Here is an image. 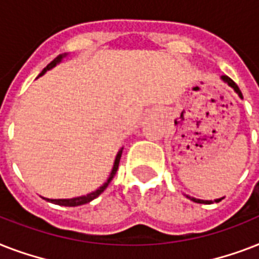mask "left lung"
Segmentation results:
<instances>
[{"label": "left lung", "mask_w": 259, "mask_h": 259, "mask_svg": "<svg viewBox=\"0 0 259 259\" xmlns=\"http://www.w3.org/2000/svg\"><path fill=\"white\" fill-rule=\"evenodd\" d=\"M221 80H223V83H226L227 86H230L231 89L234 90V93H237L238 94V97L241 98V99H243V97H242V93H241V90H239V87L235 84V83L231 80V79L229 78V76H226V75H223V76H221ZM185 196L188 197L189 200H192L195 201V203H200V204H211V203H219V201L223 199V197H221V199H215V200H201V199H196V197H192V196H188V195H185Z\"/></svg>", "instance_id": "1"}]
</instances>
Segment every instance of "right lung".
<instances>
[{
    "instance_id": "obj_1",
    "label": "right lung",
    "mask_w": 259,
    "mask_h": 259,
    "mask_svg": "<svg viewBox=\"0 0 259 259\" xmlns=\"http://www.w3.org/2000/svg\"><path fill=\"white\" fill-rule=\"evenodd\" d=\"M67 58V54H63V55H59L58 58L55 59L54 62H51L48 66L41 71V74L38 75V76H42V75L46 74L47 71L52 70L54 67H56L58 64L63 62V59ZM122 150L123 148L119 149V152L117 153L115 156V160H114V165H113V169L110 172V176L109 179L106 180V183L103 185H101L97 191H94V192H90L87 195H83V196H78V197H72V199H48V197H42V199H46L47 201H50V203H54V204H58V205H66V207H76V205H82V204H86V203H90L91 200H94L95 197H98L101 195L106 188H107V185L110 184V181L113 180V177L115 176V173L118 170V165H119V160H121V156H122Z\"/></svg>"
}]
</instances>
